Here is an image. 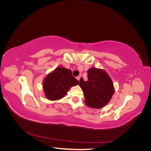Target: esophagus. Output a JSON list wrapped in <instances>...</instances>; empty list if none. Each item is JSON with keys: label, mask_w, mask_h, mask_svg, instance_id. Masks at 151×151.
Masks as SVG:
<instances>
[{"label": "esophagus", "mask_w": 151, "mask_h": 151, "mask_svg": "<svg viewBox=\"0 0 151 151\" xmlns=\"http://www.w3.org/2000/svg\"><path fill=\"white\" fill-rule=\"evenodd\" d=\"M81 76H79L78 77H77V79L78 80V81H79V80H80V79H81Z\"/></svg>", "instance_id": "obj_1"}]
</instances>
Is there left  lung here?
Returning <instances> with one entry per match:
<instances>
[{"instance_id": "left-lung-1", "label": "left lung", "mask_w": 151, "mask_h": 151, "mask_svg": "<svg viewBox=\"0 0 151 151\" xmlns=\"http://www.w3.org/2000/svg\"><path fill=\"white\" fill-rule=\"evenodd\" d=\"M88 79H80L85 103L91 108H101L107 104L115 92L110 77L103 69L92 67L88 70Z\"/></svg>"}]
</instances>
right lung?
Here are the masks:
<instances>
[{"mask_svg": "<svg viewBox=\"0 0 151 151\" xmlns=\"http://www.w3.org/2000/svg\"><path fill=\"white\" fill-rule=\"evenodd\" d=\"M79 84L72 72L65 67H59L45 77L43 88L45 96L51 101L62 99L71 87Z\"/></svg>", "mask_w": 151, "mask_h": 151, "instance_id": "add662e5", "label": "right lung"}]
</instances>
